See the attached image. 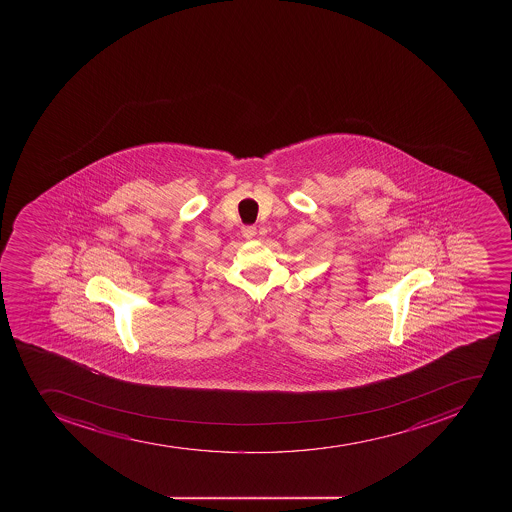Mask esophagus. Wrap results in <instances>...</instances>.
<instances>
[{
    "label": "esophagus",
    "instance_id": "esophagus-1",
    "mask_svg": "<svg viewBox=\"0 0 512 512\" xmlns=\"http://www.w3.org/2000/svg\"><path fill=\"white\" fill-rule=\"evenodd\" d=\"M255 233H257V228L253 227V225H243L242 235L243 237L247 238V240L255 237Z\"/></svg>",
    "mask_w": 512,
    "mask_h": 512
}]
</instances>
